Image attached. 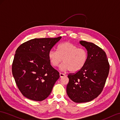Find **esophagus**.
Here are the masks:
<instances>
[{"mask_svg":"<svg viewBox=\"0 0 120 120\" xmlns=\"http://www.w3.org/2000/svg\"><path fill=\"white\" fill-rule=\"evenodd\" d=\"M66 76V75H65L64 74L60 73V77H64V76Z\"/></svg>","mask_w":120,"mask_h":120,"instance_id":"obj_1","label":"esophagus"}]
</instances>
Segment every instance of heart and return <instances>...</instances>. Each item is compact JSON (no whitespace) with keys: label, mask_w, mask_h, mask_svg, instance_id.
Returning <instances> with one entry per match:
<instances>
[{"label":"heart","mask_w":120,"mask_h":120,"mask_svg":"<svg viewBox=\"0 0 120 120\" xmlns=\"http://www.w3.org/2000/svg\"><path fill=\"white\" fill-rule=\"evenodd\" d=\"M87 51L69 42L60 44L57 51L50 50L48 58L51 65L57 67L63 60L60 68L62 71L77 72L82 68L87 60Z\"/></svg>","instance_id":"heart-1"}]
</instances>
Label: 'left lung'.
<instances>
[{
	"instance_id": "obj_1",
	"label": "left lung",
	"mask_w": 120,
	"mask_h": 120,
	"mask_svg": "<svg viewBox=\"0 0 120 120\" xmlns=\"http://www.w3.org/2000/svg\"><path fill=\"white\" fill-rule=\"evenodd\" d=\"M87 51V60L84 67L75 73L68 75L66 91L73 101H90L101 94L108 76L109 65L105 51L94 44L79 41Z\"/></svg>"
}]
</instances>
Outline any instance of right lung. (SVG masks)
<instances>
[{
  "instance_id": "obj_1",
  "label": "right lung",
  "mask_w": 120,
  "mask_h": 120,
  "mask_svg": "<svg viewBox=\"0 0 120 120\" xmlns=\"http://www.w3.org/2000/svg\"><path fill=\"white\" fill-rule=\"evenodd\" d=\"M61 37L34 39L16 49L12 65L15 83L24 97L42 101L50 94L59 73L51 65L48 53Z\"/></svg>"
}]
</instances>
